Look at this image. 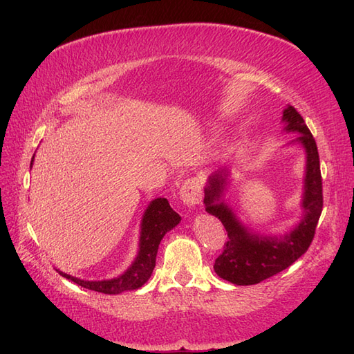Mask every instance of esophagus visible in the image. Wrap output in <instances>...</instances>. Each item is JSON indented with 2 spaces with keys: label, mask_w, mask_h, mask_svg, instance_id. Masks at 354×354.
<instances>
[{
  "label": "esophagus",
  "mask_w": 354,
  "mask_h": 354,
  "mask_svg": "<svg viewBox=\"0 0 354 354\" xmlns=\"http://www.w3.org/2000/svg\"><path fill=\"white\" fill-rule=\"evenodd\" d=\"M179 198L187 207H194L202 201V185L198 178H190L183 184L179 190Z\"/></svg>",
  "instance_id": "obj_1"
}]
</instances>
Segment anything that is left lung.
Here are the masks:
<instances>
[{"instance_id": "left-lung-1", "label": "left lung", "mask_w": 354, "mask_h": 354, "mask_svg": "<svg viewBox=\"0 0 354 354\" xmlns=\"http://www.w3.org/2000/svg\"><path fill=\"white\" fill-rule=\"evenodd\" d=\"M286 132H297L292 142L306 150V178L303 193L304 216L295 228L280 237H266L248 231L222 196L227 185L228 170L214 171L205 185L204 204L207 213L216 216L228 232L223 251L214 261V270L223 280L237 286L257 284L281 272L309 250L322 212V178L318 147L299 112L288 106L283 111Z\"/></svg>"}]
</instances>
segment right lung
I'll use <instances>...</instances> for the list:
<instances>
[{
  "label": "right lung",
  "mask_w": 354,
  "mask_h": 354,
  "mask_svg": "<svg viewBox=\"0 0 354 354\" xmlns=\"http://www.w3.org/2000/svg\"><path fill=\"white\" fill-rule=\"evenodd\" d=\"M32 164L33 158L32 162H30V167H32ZM179 222H181V216L170 207L169 201L165 198H158L150 202L145 212V216H142L140 250L133 263L127 268L124 274L117 278H111V280L86 281L61 272V270H57V272L65 277L66 280H71L82 286V288L108 293V295H118V293H122L124 290L138 289L149 280L150 275L153 272L158 246H160V242L165 236V232L175 228Z\"/></svg>",
  "instance_id": "obj_1"
}]
</instances>
